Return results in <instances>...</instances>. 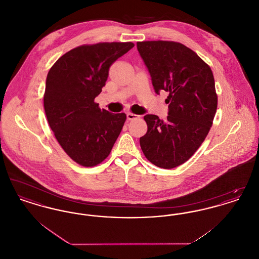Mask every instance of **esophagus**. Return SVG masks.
<instances>
[{"label": "esophagus", "instance_id": "1", "mask_svg": "<svg viewBox=\"0 0 259 259\" xmlns=\"http://www.w3.org/2000/svg\"><path fill=\"white\" fill-rule=\"evenodd\" d=\"M126 117H127V120H134V119H138L140 116L137 115V114H134V113L128 112V113L126 114Z\"/></svg>", "mask_w": 259, "mask_h": 259}]
</instances>
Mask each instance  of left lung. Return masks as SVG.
Returning a JSON list of instances; mask_svg holds the SVG:
<instances>
[{
  "label": "left lung",
  "instance_id": "obj_1",
  "mask_svg": "<svg viewBox=\"0 0 259 259\" xmlns=\"http://www.w3.org/2000/svg\"><path fill=\"white\" fill-rule=\"evenodd\" d=\"M137 49L155 93H169L167 119L145 115L148 132L140 145L152 164L172 169L188 160L209 133L218 108L213 74L209 65L180 42L138 41Z\"/></svg>",
  "mask_w": 259,
  "mask_h": 259
}]
</instances>
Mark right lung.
<instances>
[{
    "instance_id": "right-lung-1",
    "label": "right lung",
    "mask_w": 259,
    "mask_h": 259,
    "mask_svg": "<svg viewBox=\"0 0 259 259\" xmlns=\"http://www.w3.org/2000/svg\"><path fill=\"white\" fill-rule=\"evenodd\" d=\"M133 47V42L80 46L50 68L44 96L47 118L62 148L81 166L105 160L122 130L126 114L101 110L94 99L106 84L111 64Z\"/></svg>"
}]
</instances>
